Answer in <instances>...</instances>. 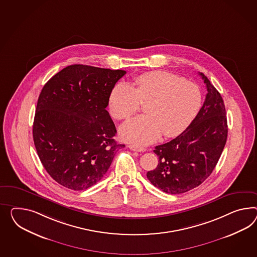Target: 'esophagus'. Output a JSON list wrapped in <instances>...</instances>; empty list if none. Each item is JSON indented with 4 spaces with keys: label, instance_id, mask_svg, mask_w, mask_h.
Returning <instances> with one entry per match:
<instances>
[{
    "label": "esophagus",
    "instance_id": "esophagus-1",
    "mask_svg": "<svg viewBox=\"0 0 257 257\" xmlns=\"http://www.w3.org/2000/svg\"><path fill=\"white\" fill-rule=\"evenodd\" d=\"M128 148L132 150V151H136V152H144L145 151V148L144 147H140V146H137V145H128Z\"/></svg>",
    "mask_w": 257,
    "mask_h": 257
}]
</instances>
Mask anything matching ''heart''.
I'll list each match as a JSON object with an SVG mask.
<instances>
[{"instance_id":"obj_1","label":"heart","mask_w":257,"mask_h":257,"mask_svg":"<svg viewBox=\"0 0 257 257\" xmlns=\"http://www.w3.org/2000/svg\"><path fill=\"white\" fill-rule=\"evenodd\" d=\"M135 87L118 84L109 97L114 118L127 120L145 104V115L122 125L120 135L136 145H149L159 138L175 137L189 125L201 106V91L195 83L174 73L153 71L135 79Z\"/></svg>"}]
</instances>
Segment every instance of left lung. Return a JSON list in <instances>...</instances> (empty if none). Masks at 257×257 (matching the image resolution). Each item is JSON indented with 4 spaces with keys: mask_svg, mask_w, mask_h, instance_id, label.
<instances>
[{
    "mask_svg": "<svg viewBox=\"0 0 257 257\" xmlns=\"http://www.w3.org/2000/svg\"><path fill=\"white\" fill-rule=\"evenodd\" d=\"M207 95L197 116L183 133L156 146L158 167L147 172L151 184L168 194H182L211 175L224 150L227 121L224 100L204 74Z\"/></svg>",
    "mask_w": 257,
    "mask_h": 257,
    "instance_id": "left-lung-1",
    "label": "left lung"
}]
</instances>
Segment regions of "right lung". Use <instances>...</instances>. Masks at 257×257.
Wrapping results in <instances>:
<instances>
[{"label":"right lung","instance_id":"1","mask_svg":"<svg viewBox=\"0 0 257 257\" xmlns=\"http://www.w3.org/2000/svg\"><path fill=\"white\" fill-rule=\"evenodd\" d=\"M125 71L70 65L43 87L33 121V142L47 173L72 190L99 182L117 148L107 112L109 97Z\"/></svg>","mask_w":257,"mask_h":257}]
</instances>
